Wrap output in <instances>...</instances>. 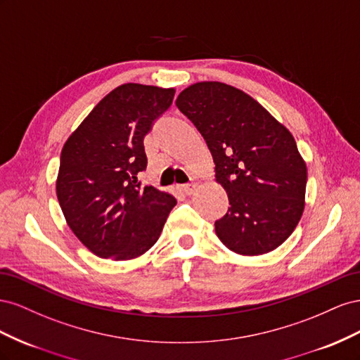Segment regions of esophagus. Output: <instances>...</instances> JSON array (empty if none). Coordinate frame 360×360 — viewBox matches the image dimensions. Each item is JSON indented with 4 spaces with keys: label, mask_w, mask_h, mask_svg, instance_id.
Here are the masks:
<instances>
[{
    "label": "esophagus",
    "mask_w": 360,
    "mask_h": 360,
    "mask_svg": "<svg viewBox=\"0 0 360 360\" xmlns=\"http://www.w3.org/2000/svg\"><path fill=\"white\" fill-rule=\"evenodd\" d=\"M179 190L184 194H187V196H190V194H193V191L196 190V184H184V186L179 187Z\"/></svg>",
    "instance_id": "34e87169"
}]
</instances>
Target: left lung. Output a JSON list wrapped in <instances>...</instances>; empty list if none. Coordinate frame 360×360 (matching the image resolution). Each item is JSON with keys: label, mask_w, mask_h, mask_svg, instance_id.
<instances>
[{"label": "left lung", "mask_w": 360, "mask_h": 360, "mask_svg": "<svg viewBox=\"0 0 360 360\" xmlns=\"http://www.w3.org/2000/svg\"><path fill=\"white\" fill-rule=\"evenodd\" d=\"M176 107L199 129L229 210L215 233L238 255H262L290 237L304 210L306 164L291 132L259 102L219 81L182 90Z\"/></svg>", "instance_id": "left-lung-1"}]
</instances>
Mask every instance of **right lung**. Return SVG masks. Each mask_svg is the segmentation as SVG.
Segmentation results:
<instances>
[{"mask_svg":"<svg viewBox=\"0 0 360 360\" xmlns=\"http://www.w3.org/2000/svg\"><path fill=\"white\" fill-rule=\"evenodd\" d=\"M174 89L122 84L99 101L60 155L57 198L69 228L99 258L125 261L160 238L172 194L141 186L145 140Z\"/></svg>","mask_w":360,"mask_h":360,"instance_id":"obj_1","label":"right lung"}]
</instances>
